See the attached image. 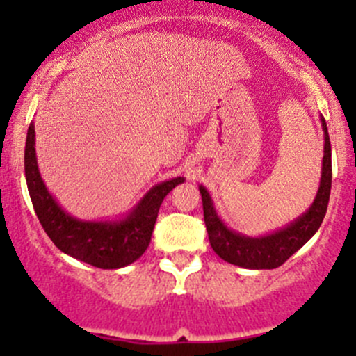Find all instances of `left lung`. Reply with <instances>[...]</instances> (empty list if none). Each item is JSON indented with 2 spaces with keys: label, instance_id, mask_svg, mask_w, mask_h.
I'll return each instance as SVG.
<instances>
[{
  "label": "left lung",
  "instance_id": "8db88e82",
  "mask_svg": "<svg viewBox=\"0 0 356 356\" xmlns=\"http://www.w3.org/2000/svg\"><path fill=\"white\" fill-rule=\"evenodd\" d=\"M324 129V160H322L321 188L314 203L296 220L291 222L288 227L275 231L261 238H248L239 232L231 231L224 222L218 218L215 211L213 201L203 186H200L201 201H203L204 225H207L208 239L215 253L222 260L245 268H277L284 264L291 254L296 253L321 227L325 217L331 196L332 165H331V141L325 120L322 118Z\"/></svg>",
  "mask_w": 356,
  "mask_h": 356
}]
</instances>
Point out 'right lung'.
<instances>
[{"mask_svg": "<svg viewBox=\"0 0 356 356\" xmlns=\"http://www.w3.org/2000/svg\"><path fill=\"white\" fill-rule=\"evenodd\" d=\"M34 145L35 132L34 124H31L25 141V179L35 215L55 246L98 268H120L138 260L152 241L161 201L175 186L184 182V177L156 184L122 220H79L62 210L46 189L39 174Z\"/></svg>", "mask_w": 356, "mask_h": 356, "instance_id": "1", "label": "right lung"}]
</instances>
